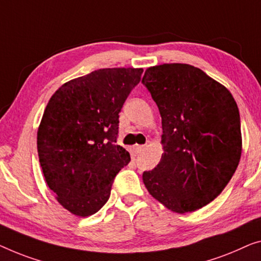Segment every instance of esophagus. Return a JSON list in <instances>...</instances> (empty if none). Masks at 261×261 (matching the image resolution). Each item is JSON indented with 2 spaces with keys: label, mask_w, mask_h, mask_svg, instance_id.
Instances as JSON below:
<instances>
[{
  "label": "esophagus",
  "mask_w": 261,
  "mask_h": 261,
  "mask_svg": "<svg viewBox=\"0 0 261 261\" xmlns=\"http://www.w3.org/2000/svg\"><path fill=\"white\" fill-rule=\"evenodd\" d=\"M134 150H135L136 153H139L144 150V146L143 145H136V146H134Z\"/></svg>",
  "instance_id": "1"
}]
</instances>
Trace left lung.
<instances>
[{"label": "left lung", "instance_id": "left-lung-1", "mask_svg": "<svg viewBox=\"0 0 261 261\" xmlns=\"http://www.w3.org/2000/svg\"><path fill=\"white\" fill-rule=\"evenodd\" d=\"M142 83L159 109L164 149L159 164L143 173L144 184L171 211H196L219 196L238 168V106L223 84L190 64L151 67Z\"/></svg>", "mask_w": 261, "mask_h": 261}]
</instances>
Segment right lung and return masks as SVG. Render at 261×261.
<instances>
[{"mask_svg": "<svg viewBox=\"0 0 261 261\" xmlns=\"http://www.w3.org/2000/svg\"><path fill=\"white\" fill-rule=\"evenodd\" d=\"M142 68H108L64 83L46 106L37 151L49 189L64 208L89 217L107 203L112 181L130 162L117 145L119 112Z\"/></svg>", "mask_w": 261, "mask_h": 261, "instance_id": "right-lung-1", "label": "right lung"}]
</instances>
